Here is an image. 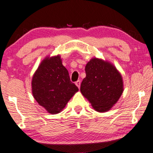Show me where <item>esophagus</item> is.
Instances as JSON below:
<instances>
[{"mask_svg": "<svg viewBox=\"0 0 153 153\" xmlns=\"http://www.w3.org/2000/svg\"><path fill=\"white\" fill-rule=\"evenodd\" d=\"M76 85L79 89V87H80V80L76 81Z\"/></svg>", "mask_w": 153, "mask_h": 153, "instance_id": "34e87169", "label": "esophagus"}]
</instances>
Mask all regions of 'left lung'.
I'll return each mask as SVG.
<instances>
[{
  "mask_svg": "<svg viewBox=\"0 0 153 153\" xmlns=\"http://www.w3.org/2000/svg\"><path fill=\"white\" fill-rule=\"evenodd\" d=\"M85 72L80 86L82 94L96 111L109 110L123 91L121 75L113 64L96 57L87 64Z\"/></svg>",
  "mask_w": 153,
  "mask_h": 153,
  "instance_id": "obj_1",
  "label": "left lung"
}]
</instances>
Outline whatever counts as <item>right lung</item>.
<instances>
[{
  "label": "right lung",
  "instance_id": "1",
  "mask_svg": "<svg viewBox=\"0 0 153 153\" xmlns=\"http://www.w3.org/2000/svg\"><path fill=\"white\" fill-rule=\"evenodd\" d=\"M77 91L78 88L71 81L59 55L45 58L33 76L34 99L52 114L59 113Z\"/></svg>",
  "mask_w": 153,
  "mask_h": 153
}]
</instances>
